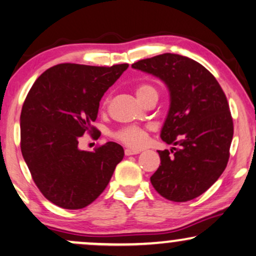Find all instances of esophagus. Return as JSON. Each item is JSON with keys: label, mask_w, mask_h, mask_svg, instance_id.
<instances>
[{"label": "esophagus", "mask_w": 256, "mask_h": 256, "mask_svg": "<svg viewBox=\"0 0 256 256\" xmlns=\"http://www.w3.org/2000/svg\"><path fill=\"white\" fill-rule=\"evenodd\" d=\"M140 152V150H132V148H126L124 150L126 156H133V154H138Z\"/></svg>", "instance_id": "1"}]
</instances>
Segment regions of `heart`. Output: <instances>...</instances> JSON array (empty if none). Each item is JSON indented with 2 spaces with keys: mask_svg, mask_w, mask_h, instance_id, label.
Wrapping results in <instances>:
<instances>
[{
  "mask_svg": "<svg viewBox=\"0 0 256 256\" xmlns=\"http://www.w3.org/2000/svg\"><path fill=\"white\" fill-rule=\"evenodd\" d=\"M135 94H136L138 100L142 103L144 100L152 96V94H158V91L156 86H153L150 83H140L135 86ZM106 104H108V97L103 100V106H106ZM112 138L121 141L122 144H127V146L140 148L146 144L148 129L138 127V126H126V127H122L114 132Z\"/></svg>",
  "mask_w": 256,
  "mask_h": 256,
  "instance_id": "heart-1",
  "label": "heart"
}]
</instances>
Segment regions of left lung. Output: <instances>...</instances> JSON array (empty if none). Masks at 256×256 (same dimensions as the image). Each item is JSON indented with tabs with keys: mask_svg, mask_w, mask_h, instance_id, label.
<instances>
[{
	"mask_svg": "<svg viewBox=\"0 0 256 256\" xmlns=\"http://www.w3.org/2000/svg\"><path fill=\"white\" fill-rule=\"evenodd\" d=\"M168 86L171 106L162 138L172 150H159V168L150 182L172 202L204 194L226 170L234 123L226 94L210 71L194 59L164 53L132 65Z\"/></svg>",
	"mask_w": 256,
	"mask_h": 256,
	"instance_id": "1",
	"label": "left lung"
}]
</instances>
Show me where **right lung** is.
I'll use <instances>...</instances> for the list:
<instances>
[{
  "mask_svg": "<svg viewBox=\"0 0 256 256\" xmlns=\"http://www.w3.org/2000/svg\"><path fill=\"white\" fill-rule=\"evenodd\" d=\"M128 64H58L30 88L20 116L21 152L41 194L64 209H83L109 184L124 150L106 142L94 152L78 148L94 127L100 100Z\"/></svg>",
  "mask_w": 256,
  "mask_h": 256,
  "instance_id": "1",
  "label": "right lung"
}]
</instances>
